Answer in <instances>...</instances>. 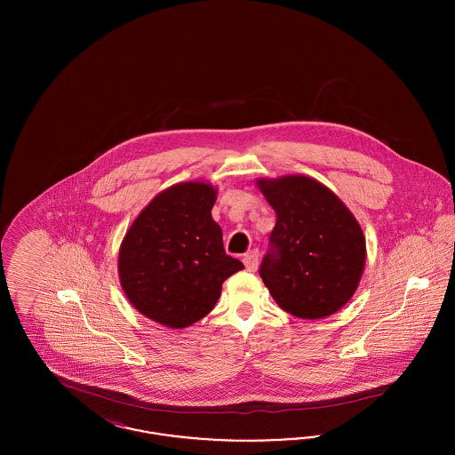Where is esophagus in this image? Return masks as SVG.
Instances as JSON below:
<instances>
[{"mask_svg":"<svg viewBox=\"0 0 455 455\" xmlns=\"http://www.w3.org/2000/svg\"><path fill=\"white\" fill-rule=\"evenodd\" d=\"M243 264L247 267V271H256L259 266V252L258 251H251L249 254L243 256Z\"/></svg>","mask_w":455,"mask_h":455,"instance_id":"esophagus-1","label":"esophagus"}]
</instances>
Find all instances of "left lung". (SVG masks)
<instances>
[{"mask_svg": "<svg viewBox=\"0 0 455 455\" xmlns=\"http://www.w3.org/2000/svg\"><path fill=\"white\" fill-rule=\"evenodd\" d=\"M276 213L259 275L275 302L300 319L343 308L362 280L367 243L347 204L307 175L258 179Z\"/></svg>", "mask_w": 455, "mask_h": 455, "instance_id": "left-lung-1", "label": "left lung"}]
</instances>
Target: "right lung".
Instances as JSON below:
<instances>
[{"instance_id": "right-lung-1", "label": "right lung", "mask_w": 455, "mask_h": 455, "mask_svg": "<svg viewBox=\"0 0 455 455\" xmlns=\"http://www.w3.org/2000/svg\"><path fill=\"white\" fill-rule=\"evenodd\" d=\"M217 189L180 182L143 208L121 242L119 282L131 305L156 324L184 329L210 314L221 284L243 269L227 256L212 208Z\"/></svg>"}]
</instances>
